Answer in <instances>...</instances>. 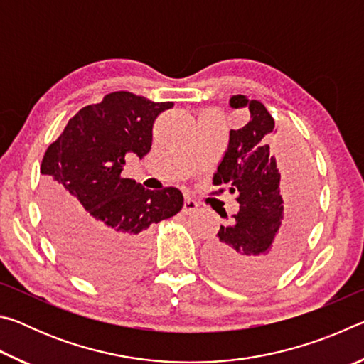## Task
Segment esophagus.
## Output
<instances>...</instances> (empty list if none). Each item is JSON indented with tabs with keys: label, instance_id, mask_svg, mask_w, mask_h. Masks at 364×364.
Listing matches in <instances>:
<instances>
[{
	"label": "esophagus",
	"instance_id": "obj_1",
	"mask_svg": "<svg viewBox=\"0 0 364 364\" xmlns=\"http://www.w3.org/2000/svg\"><path fill=\"white\" fill-rule=\"evenodd\" d=\"M197 207H199V204L194 199H191V197H186L184 199V205H183V212L184 213H193L197 210Z\"/></svg>",
	"mask_w": 364,
	"mask_h": 364
}]
</instances>
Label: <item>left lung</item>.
Instances as JSON below:
<instances>
[{
    "instance_id": "8db88e82",
    "label": "left lung",
    "mask_w": 364,
    "mask_h": 364,
    "mask_svg": "<svg viewBox=\"0 0 364 364\" xmlns=\"http://www.w3.org/2000/svg\"><path fill=\"white\" fill-rule=\"evenodd\" d=\"M230 106L249 109L250 120L230 132L213 184L220 186L215 194L223 193V186L237 194L239 210L208 244L207 262L220 281L257 287L278 276L297 252L311 218L313 180L294 151L297 173L292 181L281 178L268 144L274 120L262 101L234 95ZM217 212L228 220L226 212Z\"/></svg>"
}]
</instances>
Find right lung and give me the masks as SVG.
Instances as JSON below:
<instances>
[{
  "label": "right lung",
  "mask_w": 364,
  "mask_h": 364,
  "mask_svg": "<svg viewBox=\"0 0 364 364\" xmlns=\"http://www.w3.org/2000/svg\"><path fill=\"white\" fill-rule=\"evenodd\" d=\"M173 102L114 91L80 109L41 162L43 212L64 260L85 278L119 282L136 274L147 230L183 208L176 188L144 189L123 178L125 159H143L152 127Z\"/></svg>",
  "instance_id": "obj_1"
}]
</instances>
